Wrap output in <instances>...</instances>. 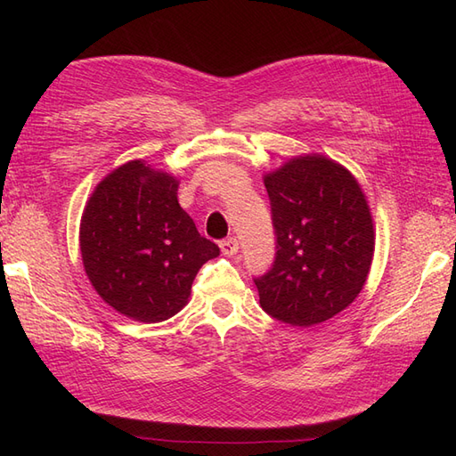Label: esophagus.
<instances>
[{
    "label": "esophagus",
    "instance_id": "1",
    "mask_svg": "<svg viewBox=\"0 0 456 456\" xmlns=\"http://www.w3.org/2000/svg\"><path fill=\"white\" fill-rule=\"evenodd\" d=\"M240 249V241L236 238H226L220 241V251H223L224 255H236Z\"/></svg>",
    "mask_w": 456,
    "mask_h": 456
}]
</instances>
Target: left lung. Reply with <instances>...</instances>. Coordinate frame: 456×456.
I'll return each instance as SVG.
<instances>
[{
  "instance_id": "8db88e82",
  "label": "left lung",
  "mask_w": 456,
  "mask_h": 456,
  "mask_svg": "<svg viewBox=\"0 0 456 456\" xmlns=\"http://www.w3.org/2000/svg\"><path fill=\"white\" fill-rule=\"evenodd\" d=\"M265 186L275 258L255 278L260 306L295 327L322 323L348 308L367 280L375 230L363 191L323 156L291 159Z\"/></svg>"
}]
</instances>
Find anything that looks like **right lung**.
Listing matches in <instances>:
<instances>
[{"mask_svg":"<svg viewBox=\"0 0 456 456\" xmlns=\"http://www.w3.org/2000/svg\"><path fill=\"white\" fill-rule=\"evenodd\" d=\"M176 190V178L134 159L94 188L81 216L89 281L106 305L136 322L181 312L200 268L220 253L178 205Z\"/></svg>","mask_w":456,"mask_h":456,"instance_id":"obj_1","label":"right lung"}]
</instances>
